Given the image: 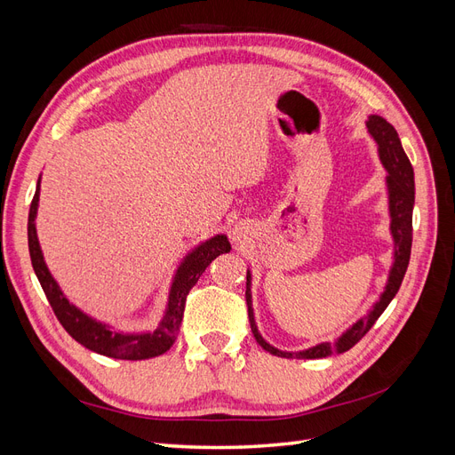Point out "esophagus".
Listing matches in <instances>:
<instances>
[{"instance_id":"1","label":"esophagus","mask_w":455,"mask_h":455,"mask_svg":"<svg viewBox=\"0 0 455 455\" xmlns=\"http://www.w3.org/2000/svg\"><path fill=\"white\" fill-rule=\"evenodd\" d=\"M233 241H241V233L237 229L233 231Z\"/></svg>"}]
</instances>
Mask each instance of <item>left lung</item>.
<instances>
[{
    "instance_id": "obj_1",
    "label": "left lung",
    "mask_w": 455,
    "mask_h": 455,
    "mask_svg": "<svg viewBox=\"0 0 455 455\" xmlns=\"http://www.w3.org/2000/svg\"><path fill=\"white\" fill-rule=\"evenodd\" d=\"M366 127L371 139L378 144V154L383 169L387 171L385 182H387V194H389V214H391V235L395 243V261L389 271L387 284L385 291L379 296V299L371 307V311L356 321L353 326H349L334 343L323 341L319 346L304 349V351H281L277 347L269 346V343L261 338L258 332V326L254 321V309H252V294H251V271H246V306H249V321L252 334L256 341L271 355L284 356V359H323V356L334 355V353H346L349 351L356 341H359L368 330L374 326V323L379 319V315L391 304V299L398 292V288L403 284L404 273L408 269L410 252H411V211H414V169L408 156L404 154L401 139L395 131L391 123L385 121L379 116H370L366 121Z\"/></svg>"
}]
</instances>
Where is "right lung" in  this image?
<instances>
[{
	"mask_svg": "<svg viewBox=\"0 0 455 455\" xmlns=\"http://www.w3.org/2000/svg\"><path fill=\"white\" fill-rule=\"evenodd\" d=\"M37 203H39V180H37L36 196L32 199L30 214H28V249H30L32 266L39 279V284L44 288L49 304L66 332L70 334L76 341H79L84 347L99 355L112 356V359L142 361V359H151V356H159L164 351H169L178 336V330H180L186 298L189 291L196 286L203 271L211 266V261L216 256L231 251V244L222 233L196 246V249L182 259V264L176 269V275L171 284V292H169V304H167V309H164L159 326L154 330V332H146V334H121L109 330L106 324L91 319L89 315L72 306L70 301H68V298L62 294L59 283L52 279V275L45 266V259H44V254H41V246L37 241V231H36Z\"/></svg>",
	"mask_w": 455,
	"mask_h": 455,
	"instance_id": "right-lung-1",
	"label": "right lung"
}]
</instances>
